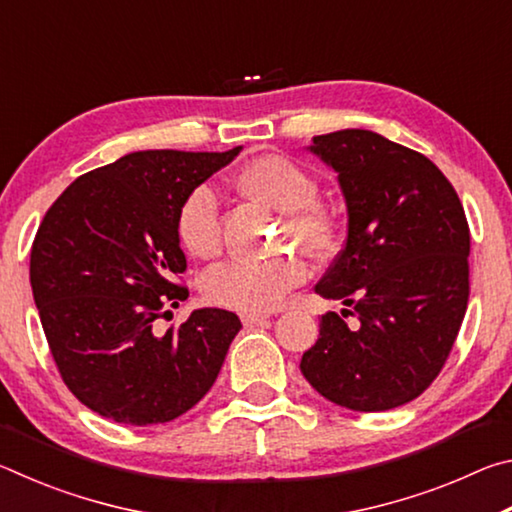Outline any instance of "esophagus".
Instances as JSON below:
<instances>
[{
    "label": "esophagus",
    "instance_id": "34e87169",
    "mask_svg": "<svg viewBox=\"0 0 512 512\" xmlns=\"http://www.w3.org/2000/svg\"><path fill=\"white\" fill-rule=\"evenodd\" d=\"M266 318H268V314H259V311H244V314H241V323L257 325V323H264Z\"/></svg>",
    "mask_w": 512,
    "mask_h": 512
}]
</instances>
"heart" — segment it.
Here are the masks:
<instances>
[{
	"label": "heart",
	"mask_w": 512,
	"mask_h": 512,
	"mask_svg": "<svg viewBox=\"0 0 512 512\" xmlns=\"http://www.w3.org/2000/svg\"><path fill=\"white\" fill-rule=\"evenodd\" d=\"M241 194L280 212L282 241L298 244L309 257H327L339 244L334 212L318 198L314 173L296 160L266 153L244 164L232 178ZM176 239L194 259L221 253V210L210 187L189 192L176 212ZM309 268L298 253H284L266 262H230L203 277V296L210 305L235 311H268L282 305L307 280Z\"/></svg>",
	"instance_id": "1"
}]
</instances>
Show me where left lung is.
I'll list each match as a JSON object with an SVG mask.
<instances>
[{
	"mask_svg": "<svg viewBox=\"0 0 512 512\" xmlns=\"http://www.w3.org/2000/svg\"><path fill=\"white\" fill-rule=\"evenodd\" d=\"M309 149L339 173L348 205V239L316 293L348 309L320 318L300 370L345 409H395L427 391L454 348L470 298V225L445 173L418 151L361 128L316 135Z\"/></svg>",
	"mask_w": 512,
	"mask_h": 512,
	"instance_id": "obj_1",
	"label": "left lung"
}]
</instances>
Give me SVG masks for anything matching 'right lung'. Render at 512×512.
<instances>
[{"label":"right lung","mask_w":512,"mask_h":512,"mask_svg":"<svg viewBox=\"0 0 512 512\" xmlns=\"http://www.w3.org/2000/svg\"><path fill=\"white\" fill-rule=\"evenodd\" d=\"M239 151L128 153L76 178L42 219L29 268L40 323L65 386L103 418L169 422L216 381L237 314L196 309L167 332L158 320L189 296L178 205Z\"/></svg>","instance_id":"obj_1"}]
</instances>
